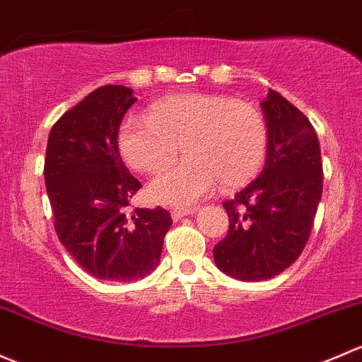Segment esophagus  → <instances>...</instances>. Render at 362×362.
Wrapping results in <instances>:
<instances>
[{
	"label": "esophagus",
	"instance_id": "esophagus-1",
	"mask_svg": "<svg viewBox=\"0 0 362 362\" xmlns=\"http://www.w3.org/2000/svg\"><path fill=\"white\" fill-rule=\"evenodd\" d=\"M196 211H197V208H171V218L180 220V218H184V216L192 215V213H196Z\"/></svg>",
	"mask_w": 362,
	"mask_h": 362
}]
</instances>
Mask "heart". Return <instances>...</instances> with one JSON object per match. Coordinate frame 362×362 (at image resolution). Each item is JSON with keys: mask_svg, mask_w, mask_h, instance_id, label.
<instances>
[{"mask_svg": "<svg viewBox=\"0 0 362 362\" xmlns=\"http://www.w3.org/2000/svg\"><path fill=\"white\" fill-rule=\"evenodd\" d=\"M267 123L253 104L218 93H185L156 102L147 117L121 124L119 149L132 168L158 175L151 196L170 204H191L220 182L223 189L257 177L267 154Z\"/></svg>", "mask_w": 362, "mask_h": 362, "instance_id": "obj_1", "label": "heart"}]
</instances>
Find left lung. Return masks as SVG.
<instances>
[{
	"instance_id": "8db88e82",
	"label": "left lung",
	"mask_w": 362,
	"mask_h": 362,
	"mask_svg": "<svg viewBox=\"0 0 362 362\" xmlns=\"http://www.w3.org/2000/svg\"><path fill=\"white\" fill-rule=\"evenodd\" d=\"M267 161L223 208L227 235L213 248L216 267L241 281L271 279L302 255L322 194L321 147L302 111L277 91L262 102Z\"/></svg>"
}]
</instances>
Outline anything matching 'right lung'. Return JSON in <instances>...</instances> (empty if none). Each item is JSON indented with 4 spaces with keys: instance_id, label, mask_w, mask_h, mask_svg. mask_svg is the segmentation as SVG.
Listing matches in <instances>:
<instances>
[{
    "instance_id": "add662e5",
    "label": "right lung",
    "mask_w": 362,
    "mask_h": 362,
    "mask_svg": "<svg viewBox=\"0 0 362 362\" xmlns=\"http://www.w3.org/2000/svg\"><path fill=\"white\" fill-rule=\"evenodd\" d=\"M133 90L105 85L64 112L48 135L45 184L60 243L90 276L140 279L154 271L171 226L165 208H132L142 187L119 154Z\"/></svg>"
}]
</instances>
